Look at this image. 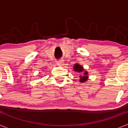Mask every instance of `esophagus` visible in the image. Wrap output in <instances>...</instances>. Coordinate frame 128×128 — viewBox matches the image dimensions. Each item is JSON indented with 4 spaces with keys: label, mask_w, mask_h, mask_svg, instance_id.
<instances>
[{
    "label": "esophagus",
    "mask_w": 128,
    "mask_h": 128,
    "mask_svg": "<svg viewBox=\"0 0 128 128\" xmlns=\"http://www.w3.org/2000/svg\"><path fill=\"white\" fill-rule=\"evenodd\" d=\"M57 65H58V66H62V65H63V62H57Z\"/></svg>",
    "instance_id": "esophagus-1"
}]
</instances>
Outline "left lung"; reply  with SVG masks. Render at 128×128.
Here are the masks:
<instances>
[{"instance_id": "obj_1", "label": "left lung", "mask_w": 128, "mask_h": 128, "mask_svg": "<svg viewBox=\"0 0 128 128\" xmlns=\"http://www.w3.org/2000/svg\"><path fill=\"white\" fill-rule=\"evenodd\" d=\"M74 71L77 72H82L84 71V68L82 67L81 65H80V64L78 63H76L74 66ZM88 72L86 71H84V72L83 73V76H80V81L81 82H84L85 81H86L88 80Z\"/></svg>"}]
</instances>
